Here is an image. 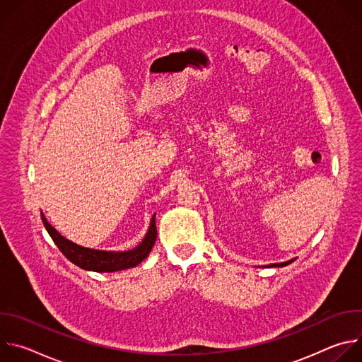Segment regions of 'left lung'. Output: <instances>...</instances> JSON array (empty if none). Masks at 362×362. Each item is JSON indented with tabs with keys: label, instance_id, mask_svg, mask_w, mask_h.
<instances>
[{
	"label": "left lung",
	"instance_id": "obj_1",
	"mask_svg": "<svg viewBox=\"0 0 362 362\" xmlns=\"http://www.w3.org/2000/svg\"><path fill=\"white\" fill-rule=\"evenodd\" d=\"M293 261H295V257H293V259L286 261V262H281V264H269V265H267V268H282V267H286V265L292 264Z\"/></svg>",
	"mask_w": 362,
	"mask_h": 362
}]
</instances>
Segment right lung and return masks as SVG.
I'll return each mask as SVG.
<instances>
[{
    "label": "right lung",
    "mask_w": 362,
    "mask_h": 362,
    "mask_svg": "<svg viewBox=\"0 0 362 362\" xmlns=\"http://www.w3.org/2000/svg\"><path fill=\"white\" fill-rule=\"evenodd\" d=\"M41 219L48 235L54 240L59 249L64 253L67 259L71 261L74 265L80 267L81 269L93 271V272H117V271L137 267L148 256L158 238L156 214L151 216L148 229L143 240L136 247L129 250H98V249L80 246L66 239L54 226H51L42 212H41Z\"/></svg>",
    "instance_id": "add662e5"
}]
</instances>
